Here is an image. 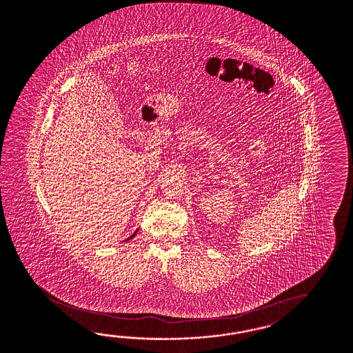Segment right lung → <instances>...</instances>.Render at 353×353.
<instances>
[{"label": "right lung", "instance_id": "add662e5", "mask_svg": "<svg viewBox=\"0 0 353 353\" xmlns=\"http://www.w3.org/2000/svg\"><path fill=\"white\" fill-rule=\"evenodd\" d=\"M136 232H137V231H134V234H132V235H131V236H130V238L125 239V240H124V241H127V240H131V239L134 238V235H136Z\"/></svg>", "mask_w": 353, "mask_h": 353}]
</instances>
